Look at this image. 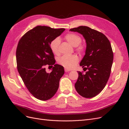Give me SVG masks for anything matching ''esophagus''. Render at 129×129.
I'll return each instance as SVG.
<instances>
[{"instance_id":"1","label":"esophagus","mask_w":129,"mask_h":129,"mask_svg":"<svg viewBox=\"0 0 129 129\" xmlns=\"http://www.w3.org/2000/svg\"><path fill=\"white\" fill-rule=\"evenodd\" d=\"M64 71H65L66 72H70V71H71V70L68 69H67V68H65V69H64Z\"/></svg>"}]
</instances>
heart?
<instances>
[{"instance_id": "1", "label": "heart", "mask_w": 129, "mask_h": 129, "mask_svg": "<svg viewBox=\"0 0 129 129\" xmlns=\"http://www.w3.org/2000/svg\"><path fill=\"white\" fill-rule=\"evenodd\" d=\"M66 40L70 45L76 47V50L79 52H83L84 50L83 46L80 45L82 41L81 38L78 35L74 33H68L64 37ZM60 44V39L55 38L53 40L50 44V48L52 52L55 55L59 53L58 47ZM79 62V57L76 55H63L58 59V62L61 65L67 69H72Z\"/></svg>"}]
</instances>
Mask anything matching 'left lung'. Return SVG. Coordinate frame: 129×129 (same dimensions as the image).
Listing matches in <instances>:
<instances>
[{
    "label": "left lung",
    "instance_id": "left-lung-1",
    "mask_svg": "<svg viewBox=\"0 0 129 129\" xmlns=\"http://www.w3.org/2000/svg\"><path fill=\"white\" fill-rule=\"evenodd\" d=\"M69 30L82 35L87 44L80 66L87 72L85 74L78 72L76 90L85 98H92L102 91L110 75L114 59L110 42L104 34L87 26H81Z\"/></svg>",
    "mask_w": 129,
    "mask_h": 129
}]
</instances>
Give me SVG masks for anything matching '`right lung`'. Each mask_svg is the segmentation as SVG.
I'll use <instances>...</instances> for the list:
<instances>
[{"instance_id": "1", "label": "right lung", "mask_w": 129, "mask_h": 129, "mask_svg": "<svg viewBox=\"0 0 129 129\" xmlns=\"http://www.w3.org/2000/svg\"><path fill=\"white\" fill-rule=\"evenodd\" d=\"M64 30L38 26L26 33L19 41L16 50L18 71L27 89L37 99H51L59 87L64 68L55 64L50 44ZM47 64L54 66L50 73L45 72Z\"/></svg>"}]
</instances>
